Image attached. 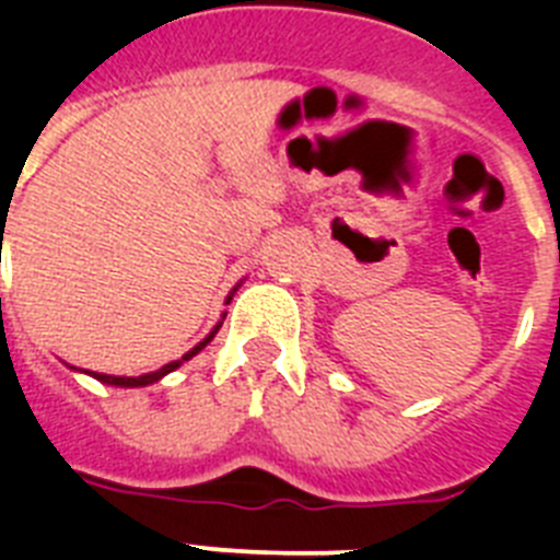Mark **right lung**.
Segmentation results:
<instances>
[{"instance_id":"right-lung-1","label":"right lung","mask_w":560,"mask_h":560,"mask_svg":"<svg viewBox=\"0 0 560 560\" xmlns=\"http://www.w3.org/2000/svg\"><path fill=\"white\" fill-rule=\"evenodd\" d=\"M230 300H232V296H230ZM219 328H221V325H215V330H212V334L207 336L205 341H199V345H196V348H192L190 353H185V355H182L179 361H171V364H165V368H162V370H156V373L137 375V378H120V375H103V373H92V375H95L97 381H103V384H114V387H145V384H153V381H160L162 375H165V373H171V370H176V368H179L182 361L192 359V355L199 353L201 348H207V341H212V336L219 334Z\"/></svg>"}]
</instances>
